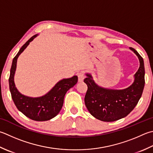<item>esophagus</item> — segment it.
Here are the masks:
<instances>
[{
	"label": "esophagus",
	"instance_id": "obj_1",
	"mask_svg": "<svg viewBox=\"0 0 153 153\" xmlns=\"http://www.w3.org/2000/svg\"><path fill=\"white\" fill-rule=\"evenodd\" d=\"M77 77H78V82H82L85 79V75L83 72H79L77 74Z\"/></svg>",
	"mask_w": 153,
	"mask_h": 153
}]
</instances>
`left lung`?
I'll return each mask as SVG.
<instances>
[{
  "label": "left lung",
  "instance_id": "8db88e82",
  "mask_svg": "<svg viewBox=\"0 0 153 153\" xmlns=\"http://www.w3.org/2000/svg\"><path fill=\"white\" fill-rule=\"evenodd\" d=\"M130 49L138 56L140 67L134 75V83L128 88L122 90L102 88L95 84L89 74L83 80L88 85L85 106L99 120L111 122L125 117L132 111L141 97L145 83L144 62L137 50L131 47Z\"/></svg>",
  "mask_w": 153,
  "mask_h": 153
}]
</instances>
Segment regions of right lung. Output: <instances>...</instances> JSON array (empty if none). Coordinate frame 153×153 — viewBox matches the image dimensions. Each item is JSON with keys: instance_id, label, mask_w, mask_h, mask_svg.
I'll return each instance as SVG.
<instances>
[{"instance_id": "1", "label": "right lung", "mask_w": 153, "mask_h": 153, "mask_svg": "<svg viewBox=\"0 0 153 153\" xmlns=\"http://www.w3.org/2000/svg\"><path fill=\"white\" fill-rule=\"evenodd\" d=\"M36 36L37 34H36L30 38L14 58L8 82L11 97L17 109L32 120L44 121L53 118L60 111L64 103L65 95L69 89L76 84L77 77L75 76L71 78L59 81L47 94L40 97H27L17 90L14 85V76L18 57Z\"/></svg>"}]
</instances>
